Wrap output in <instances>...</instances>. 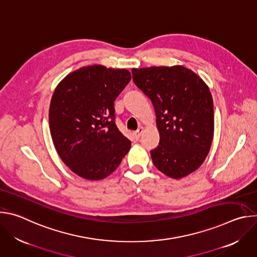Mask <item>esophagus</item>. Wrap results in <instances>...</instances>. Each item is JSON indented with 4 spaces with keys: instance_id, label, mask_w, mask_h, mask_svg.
<instances>
[{
    "instance_id": "obj_1",
    "label": "esophagus",
    "mask_w": 257,
    "mask_h": 257,
    "mask_svg": "<svg viewBox=\"0 0 257 257\" xmlns=\"http://www.w3.org/2000/svg\"><path fill=\"white\" fill-rule=\"evenodd\" d=\"M142 133H143V128H142V127H139V128L134 132V135H135V137L138 139V138L141 136Z\"/></svg>"
}]
</instances>
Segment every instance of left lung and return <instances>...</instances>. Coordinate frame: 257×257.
I'll use <instances>...</instances> for the list:
<instances>
[{
  "label": "left lung",
  "instance_id": "left-lung-1",
  "mask_svg": "<svg viewBox=\"0 0 257 257\" xmlns=\"http://www.w3.org/2000/svg\"><path fill=\"white\" fill-rule=\"evenodd\" d=\"M133 81L151 98L160 132L151 152L156 168L181 179L204 162L213 137V101L205 82L184 66L132 69Z\"/></svg>",
  "mask_w": 257,
  "mask_h": 257
}]
</instances>
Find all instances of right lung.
Segmentation results:
<instances>
[{"mask_svg": "<svg viewBox=\"0 0 257 257\" xmlns=\"http://www.w3.org/2000/svg\"><path fill=\"white\" fill-rule=\"evenodd\" d=\"M130 80L126 69L92 65L71 72L57 85L49 112L51 135L61 160L79 177L104 179L130 151L114 108Z\"/></svg>", "mask_w": 257, "mask_h": 257, "instance_id": "obj_1", "label": "right lung"}]
</instances>
